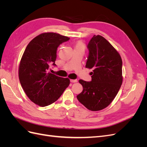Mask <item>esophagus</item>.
<instances>
[{
  "instance_id": "esophagus-1",
  "label": "esophagus",
  "mask_w": 147,
  "mask_h": 147,
  "mask_svg": "<svg viewBox=\"0 0 147 147\" xmlns=\"http://www.w3.org/2000/svg\"><path fill=\"white\" fill-rule=\"evenodd\" d=\"M78 82V80L77 79H75V80H70V82L72 83H77Z\"/></svg>"
}]
</instances>
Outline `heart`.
Masks as SVG:
<instances>
[{
  "label": "heart",
  "mask_w": 147,
  "mask_h": 147,
  "mask_svg": "<svg viewBox=\"0 0 147 147\" xmlns=\"http://www.w3.org/2000/svg\"><path fill=\"white\" fill-rule=\"evenodd\" d=\"M85 48V46H84V44L82 41H78L76 43L75 45V49H84Z\"/></svg>",
  "instance_id": "1"
}]
</instances>
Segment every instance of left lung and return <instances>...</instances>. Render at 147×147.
<instances>
[{"instance_id":"left-lung-1","label":"left lung","mask_w":147,"mask_h":147,"mask_svg":"<svg viewBox=\"0 0 147 147\" xmlns=\"http://www.w3.org/2000/svg\"><path fill=\"white\" fill-rule=\"evenodd\" d=\"M87 47L86 67L92 69L91 82L80 80L83 91L78 101L91 111L106 108L115 99L123 82L122 59L115 48L101 35H94Z\"/></svg>"}]
</instances>
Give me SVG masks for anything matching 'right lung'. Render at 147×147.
I'll use <instances>...</instances> for the list:
<instances>
[{
    "label": "right lung",
    "instance_id": "1",
    "mask_svg": "<svg viewBox=\"0 0 147 147\" xmlns=\"http://www.w3.org/2000/svg\"><path fill=\"white\" fill-rule=\"evenodd\" d=\"M70 38L54 32L38 35L31 40L21 57L19 66L21 85L29 99L45 107L59 98L70 84V80L49 72L56 65L57 48Z\"/></svg>",
    "mask_w": 147,
    "mask_h": 147
}]
</instances>
